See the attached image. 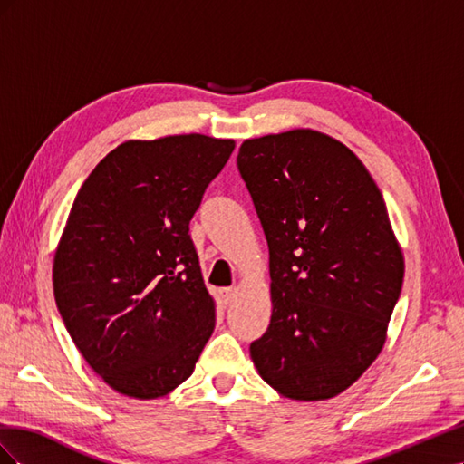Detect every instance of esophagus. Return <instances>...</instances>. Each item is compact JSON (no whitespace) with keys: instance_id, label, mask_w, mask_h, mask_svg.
I'll list each match as a JSON object with an SVG mask.
<instances>
[{"instance_id":"34e87169","label":"esophagus","mask_w":464,"mask_h":464,"mask_svg":"<svg viewBox=\"0 0 464 464\" xmlns=\"http://www.w3.org/2000/svg\"><path fill=\"white\" fill-rule=\"evenodd\" d=\"M236 292H237V288H236V286H230V288H222V290H220V298H222V304H224V305H230V304L234 302V298H236Z\"/></svg>"}]
</instances>
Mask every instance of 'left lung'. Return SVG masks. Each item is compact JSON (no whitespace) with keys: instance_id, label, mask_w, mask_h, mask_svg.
<instances>
[{"instance_id":"left-lung-1","label":"left lung","mask_w":464,"mask_h":464,"mask_svg":"<svg viewBox=\"0 0 464 464\" xmlns=\"http://www.w3.org/2000/svg\"><path fill=\"white\" fill-rule=\"evenodd\" d=\"M269 246L271 323L249 346L280 395L325 401L382 353L404 259L383 195L336 139L292 130L237 152Z\"/></svg>"}]
</instances>
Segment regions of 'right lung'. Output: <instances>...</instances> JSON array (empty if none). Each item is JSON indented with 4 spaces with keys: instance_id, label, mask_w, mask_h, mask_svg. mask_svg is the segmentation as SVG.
<instances>
[{
    "instance_id": "1",
    "label": "right lung",
    "mask_w": 464,
    "mask_h": 464,
    "mask_svg": "<svg viewBox=\"0 0 464 464\" xmlns=\"http://www.w3.org/2000/svg\"><path fill=\"white\" fill-rule=\"evenodd\" d=\"M234 147L199 133L121 143L77 193L53 296L82 358L121 395H168L215 331L189 220Z\"/></svg>"
}]
</instances>
